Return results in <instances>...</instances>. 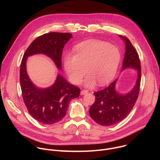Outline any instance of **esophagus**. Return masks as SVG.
Segmentation results:
<instances>
[{"instance_id":"esophagus-1","label":"esophagus","mask_w":160,"mask_h":160,"mask_svg":"<svg viewBox=\"0 0 160 160\" xmlns=\"http://www.w3.org/2000/svg\"><path fill=\"white\" fill-rule=\"evenodd\" d=\"M88 92V90H82L81 91L80 94H81V95H85V94H87Z\"/></svg>"}]
</instances>
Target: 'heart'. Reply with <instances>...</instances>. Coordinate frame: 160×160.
<instances>
[{"instance_id":"b5f03b06","label":"heart","mask_w":160,"mask_h":160,"mask_svg":"<svg viewBox=\"0 0 160 160\" xmlns=\"http://www.w3.org/2000/svg\"><path fill=\"white\" fill-rule=\"evenodd\" d=\"M75 54L67 53L64 58V68L69 80L78 85L87 72L85 85L92 87L98 82L104 85L115 77L121 59L119 49L108 42L90 40L78 44Z\"/></svg>"}]
</instances>
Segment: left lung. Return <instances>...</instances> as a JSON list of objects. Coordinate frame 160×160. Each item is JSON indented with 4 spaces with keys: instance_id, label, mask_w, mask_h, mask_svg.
Segmentation results:
<instances>
[{
    "instance_id": "1",
    "label": "left lung",
    "mask_w": 160,
    "mask_h": 160,
    "mask_svg": "<svg viewBox=\"0 0 160 160\" xmlns=\"http://www.w3.org/2000/svg\"><path fill=\"white\" fill-rule=\"evenodd\" d=\"M125 42L126 51L122 70L132 68L138 70V79L133 89L122 95L115 90L117 80L105 88L94 92L96 100L89 109V114L97 123L102 126H111L125 118L138 98L141 80V67L139 54L127 37L120 36Z\"/></svg>"
}]
</instances>
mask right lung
<instances>
[{
    "label": "right lung",
    "instance_id": "right-lung-1",
    "mask_svg": "<svg viewBox=\"0 0 160 160\" xmlns=\"http://www.w3.org/2000/svg\"><path fill=\"white\" fill-rule=\"evenodd\" d=\"M70 33L50 32L35 39L26 50L20 66V85L22 97L30 115L38 122L51 125L66 115L70 101L78 98L80 88L68 83L60 74L54 83L46 88L37 87L27 73V58L43 54L51 58L61 70V57L64 45L71 38Z\"/></svg>",
    "mask_w": 160,
    "mask_h": 160
}]
</instances>
